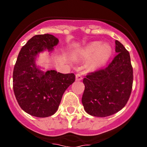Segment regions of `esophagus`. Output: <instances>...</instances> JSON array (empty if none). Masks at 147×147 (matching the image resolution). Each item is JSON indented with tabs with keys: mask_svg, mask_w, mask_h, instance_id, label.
<instances>
[{
	"mask_svg": "<svg viewBox=\"0 0 147 147\" xmlns=\"http://www.w3.org/2000/svg\"><path fill=\"white\" fill-rule=\"evenodd\" d=\"M75 78H76V80L77 81H80L82 80V74L80 73H78L75 75Z\"/></svg>",
	"mask_w": 147,
	"mask_h": 147,
	"instance_id": "obj_1",
	"label": "esophagus"
}]
</instances>
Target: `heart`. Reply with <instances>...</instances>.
I'll list each match as a JSON object with an SVG mask.
<instances>
[{
  "label": "heart",
  "instance_id": "b5f03b06",
  "mask_svg": "<svg viewBox=\"0 0 147 147\" xmlns=\"http://www.w3.org/2000/svg\"><path fill=\"white\" fill-rule=\"evenodd\" d=\"M112 53V47L107 43L102 44L99 41H94L87 44L82 48L77 50L72 55L75 61L89 59L87 67L89 69H96L106 63Z\"/></svg>",
  "mask_w": 147,
  "mask_h": 147
}]
</instances>
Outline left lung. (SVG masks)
<instances>
[{"mask_svg":"<svg viewBox=\"0 0 147 147\" xmlns=\"http://www.w3.org/2000/svg\"><path fill=\"white\" fill-rule=\"evenodd\" d=\"M117 54L105 69L90 73L83 79L82 102L85 112L105 117L121 110L127 103L133 83L130 55L124 45L115 40Z\"/></svg>","mask_w":147,"mask_h":147,"instance_id":"8db88e82","label":"left lung"}]
</instances>
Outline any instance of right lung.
<instances>
[{
    "label": "right lung",
    "instance_id": "obj_1",
    "mask_svg": "<svg viewBox=\"0 0 147 147\" xmlns=\"http://www.w3.org/2000/svg\"><path fill=\"white\" fill-rule=\"evenodd\" d=\"M59 40L53 35H37L20 50L13 74L15 96L21 109L37 117H47L57 110L65 90L75 82L73 73L43 72L36 58L45 50L52 52Z\"/></svg>",
    "mask_w": 147,
    "mask_h": 147
}]
</instances>
